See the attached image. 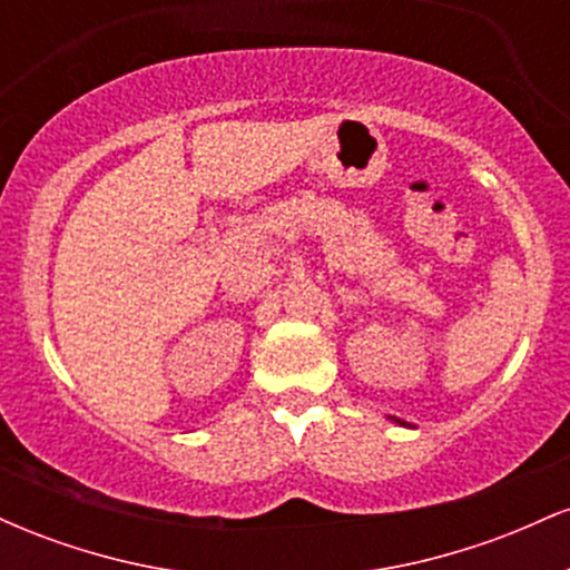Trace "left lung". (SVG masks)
<instances>
[{
	"instance_id": "8db88e82",
	"label": "left lung",
	"mask_w": 570,
	"mask_h": 570,
	"mask_svg": "<svg viewBox=\"0 0 570 570\" xmlns=\"http://www.w3.org/2000/svg\"><path fill=\"white\" fill-rule=\"evenodd\" d=\"M394 421H396V417H394ZM396 423H404V421H396Z\"/></svg>"
}]
</instances>
